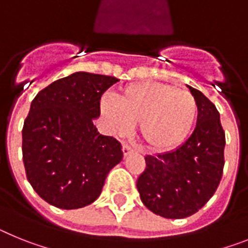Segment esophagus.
<instances>
[{
    "instance_id": "obj_1",
    "label": "esophagus",
    "mask_w": 248,
    "mask_h": 248,
    "mask_svg": "<svg viewBox=\"0 0 248 248\" xmlns=\"http://www.w3.org/2000/svg\"><path fill=\"white\" fill-rule=\"evenodd\" d=\"M133 151V148L131 147L128 143H124V145H122V152H124V156H127V155H130L131 152Z\"/></svg>"
}]
</instances>
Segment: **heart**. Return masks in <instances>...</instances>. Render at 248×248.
Masks as SVG:
<instances>
[{"instance_id": "b5f03b06", "label": "heart", "mask_w": 248, "mask_h": 248, "mask_svg": "<svg viewBox=\"0 0 248 248\" xmlns=\"http://www.w3.org/2000/svg\"><path fill=\"white\" fill-rule=\"evenodd\" d=\"M101 112L113 132L127 135L140 124L150 150L167 152L187 139L197 116V102L185 90L163 82H137L120 92L118 101L103 97Z\"/></svg>"}]
</instances>
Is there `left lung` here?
Instances as JSON below:
<instances>
[{
	"mask_svg": "<svg viewBox=\"0 0 248 248\" xmlns=\"http://www.w3.org/2000/svg\"><path fill=\"white\" fill-rule=\"evenodd\" d=\"M188 88L199 109L192 135L175 151L146 156L137 178L141 201L165 218H185L201 210L216 192L225 166L219 112L201 91Z\"/></svg>",
	"mask_w": 248,
	"mask_h": 248,
	"instance_id": "8db88e82",
	"label": "left lung"
}]
</instances>
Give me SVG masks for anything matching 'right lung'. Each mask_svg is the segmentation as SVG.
Here are the masks:
<instances>
[{"label":"right lung","instance_id":"add662e5","mask_svg":"<svg viewBox=\"0 0 248 248\" xmlns=\"http://www.w3.org/2000/svg\"><path fill=\"white\" fill-rule=\"evenodd\" d=\"M120 79L76 72L36 94L22 128L26 177L55 207H85L101 195L108 172L121 162V143L93 124L102 94Z\"/></svg>","mask_w":248,"mask_h":248}]
</instances>
